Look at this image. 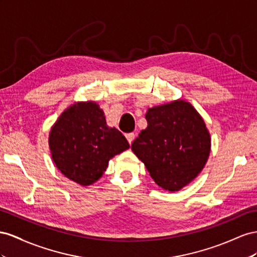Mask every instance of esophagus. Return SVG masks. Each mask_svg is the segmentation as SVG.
Wrapping results in <instances>:
<instances>
[{
	"label": "esophagus",
	"mask_w": 257,
	"mask_h": 257,
	"mask_svg": "<svg viewBox=\"0 0 257 257\" xmlns=\"http://www.w3.org/2000/svg\"><path fill=\"white\" fill-rule=\"evenodd\" d=\"M126 138H127L128 142L131 144V143H133V141L135 140V134H133V133H131V134H127V135H126Z\"/></svg>",
	"instance_id": "obj_1"
}]
</instances>
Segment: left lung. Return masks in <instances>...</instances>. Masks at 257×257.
Instances as JSON below:
<instances>
[{
    "label": "left lung",
    "mask_w": 257,
    "mask_h": 257,
    "mask_svg": "<svg viewBox=\"0 0 257 257\" xmlns=\"http://www.w3.org/2000/svg\"><path fill=\"white\" fill-rule=\"evenodd\" d=\"M145 118L148 127L131 144V150L159 187L177 192L207 163L211 138L206 123L184 100L151 107Z\"/></svg>",
    "instance_id": "8db88e82"
}]
</instances>
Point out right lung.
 <instances>
[{"instance_id":"add662e5","label":"right lung","mask_w":257,"mask_h":257,"mask_svg":"<svg viewBox=\"0 0 257 257\" xmlns=\"http://www.w3.org/2000/svg\"><path fill=\"white\" fill-rule=\"evenodd\" d=\"M48 143L56 167L82 186L98 181L108 160L129 149L126 138L107 126L103 111L92 101L65 109L51 127Z\"/></svg>"}]
</instances>
